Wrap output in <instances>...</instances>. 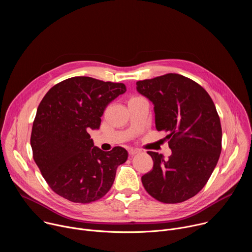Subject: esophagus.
Returning <instances> with one entry per match:
<instances>
[{
    "label": "esophagus",
    "instance_id": "obj_1",
    "mask_svg": "<svg viewBox=\"0 0 252 252\" xmlns=\"http://www.w3.org/2000/svg\"><path fill=\"white\" fill-rule=\"evenodd\" d=\"M139 153V151L138 150H135V149H129L128 150V154L130 155V156H134V155H136V154H138Z\"/></svg>",
    "mask_w": 252,
    "mask_h": 252
}]
</instances>
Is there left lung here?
Wrapping results in <instances>:
<instances>
[{"label": "left lung", "instance_id": "obj_1", "mask_svg": "<svg viewBox=\"0 0 252 252\" xmlns=\"http://www.w3.org/2000/svg\"><path fill=\"white\" fill-rule=\"evenodd\" d=\"M136 91L154 103L156 127L168 132L171 156L148 152L154 167L141 176L146 190L164 203H178L206 185L221 153L222 130L207 92L192 80L167 74L138 81Z\"/></svg>", "mask_w": 252, "mask_h": 252}]
</instances>
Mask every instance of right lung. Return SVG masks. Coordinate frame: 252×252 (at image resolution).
I'll use <instances>...</instances> for the list:
<instances>
[{
  "instance_id": "right-lung-1",
  "label": "right lung",
  "mask_w": 252,
  "mask_h": 252,
  "mask_svg": "<svg viewBox=\"0 0 252 252\" xmlns=\"http://www.w3.org/2000/svg\"><path fill=\"white\" fill-rule=\"evenodd\" d=\"M124 84L74 77L54 86L35 115L31 147L34 162L50 188L65 199L89 203L101 198L114 184L127 152H103L94 146L106 105L126 93Z\"/></svg>"
}]
</instances>
